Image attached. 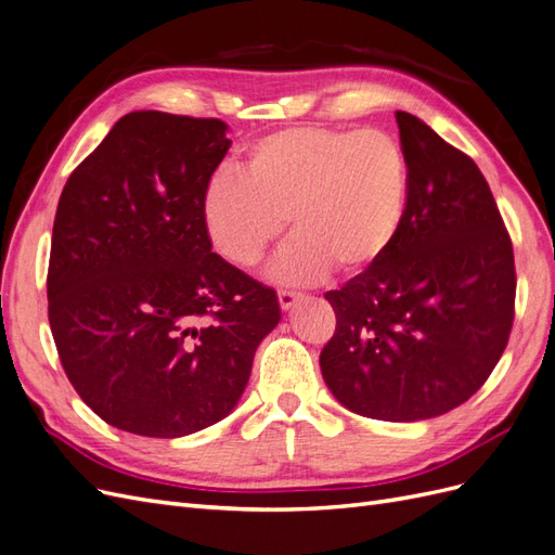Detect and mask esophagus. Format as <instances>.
I'll use <instances>...</instances> for the list:
<instances>
[{
  "label": "esophagus",
  "mask_w": 555,
  "mask_h": 555,
  "mask_svg": "<svg viewBox=\"0 0 555 555\" xmlns=\"http://www.w3.org/2000/svg\"><path fill=\"white\" fill-rule=\"evenodd\" d=\"M300 298H304V294H298V292H287V289L278 292V300H280L282 310H292L296 300H300Z\"/></svg>",
  "instance_id": "1"
}]
</instances>
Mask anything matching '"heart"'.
Wrapping results in <instances>:
<instances>
[{"label": "heart", "instance_id": "obj_1", "mask_svg": "<svg viewBox=\"0 0 555 555\" xmlns=\"http://www.w3.org/2000/svg\"><path fill=\"white\" fill-rule=\"evenodd\" d=\"M410 159L384 129L292 127L251 143L243 176L217 173L201 215L220 257L255 268L287 227L271 275L319 282L333 268L361 275L377 266L405 224Z\"/></svg>", "mask_w": 555, "mask_h": 555}]
</instances>
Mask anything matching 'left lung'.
<instances>
[{"label": "left lung", "mask_w": 555, "mask_h": 555, "mask_svg": "<svg viewBox=\"0 0 555 555\" xmlns=\"http://www.w3.org/2000/svg\"><path fill=\"white\" fill-rule=\"evenodd\" d=\"M410 206L386 257L326 292L335 333L319 354L331 393L382 422L440 416L481 389L507 347L516 271L477 164L396 111Z\"/></svg>", "instance_id": "1"}]
</instances>
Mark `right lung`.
Returning a JSON list of instances; mask_svg holds the SVG:
<instances>
[{"instance_id": "right-lung-1", "label": "right lung", "mask_w": 555, "mask_h": 555, "mask_svg": "<svg viewBox=\"0 0 555 555\" xmlns=\"http://www.w3.org/2000/svg\"><path fill=\"white\" fill-rule=\"evenodd\" d=\"M227 131L215 117L133 111L60 196L50 331L82 402L133 435L182 438L224 418L280 322L275 292L215 255L204 227Z\"/></svg>"}]
</instances>
